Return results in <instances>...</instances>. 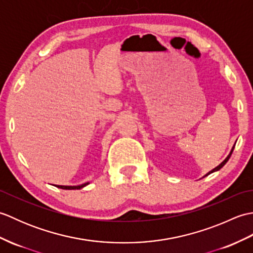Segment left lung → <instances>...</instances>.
Masks as SVG:
<instances>
[{
  "label": "left lung",
  "instance_id": "1",
  "mask_svg": "<svg viewBox=\"0 0 253 253\" xmlns=\"http://www.w3.org/2000/svg\"><path fill=\"white\" fill-rule=\"evenodd\" d=\"M234 148H235V146H234V147L232 148V150H230V152H229V154L227 155V158H226V159H225V160L223 161V162H222L221 164H219V165H217V166H216V168H215V169H213L212 170H210V171H209V173H207V174H206V175H204L203 177H206V176H208V175H210V174H212V173H214V171H216V170H218V169H221L223 168V166H224L225 164H226V163H227V161L229 160V158H230V155H232V153H233V151H234Z\"/></svg>",
  "mask_w": 253,
  "mask_h": 253
}]
</instances>
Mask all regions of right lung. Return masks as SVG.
<instances>
[{"label": "right lung", "mask_w": 253, "mask_h": 253, "mask_svg": "<svg viewBox=\"0 0 253 253\" xmlns=\"http://www.w3.org/2000/svg\"><path fill=\"white\" fill-rule=\"evenodd\" d=\"M89 185V182H84L83 185H79V186H60V185H55L56 187L61 188V189H66V190H74V189H82L84 186Z\"/></svg>", "instance_id": "right-lung-1"}]
</instances>
